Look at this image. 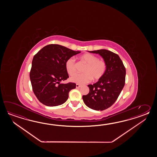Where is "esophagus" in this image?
I'll list each match as a JSON object with an SVG mask.
<instances>
[{
    "label": "esophagus",
    "instance_id": "obj_1",
    "mask_svg": "<svg viewBox=\"0 0 157 157\" xmlns=\"http://www.w3.org/2000/svg\"><path fill=\"white\" fill-rule=\"evenodd\" d=\"M76 88H79L81 87V85H78V84H76Z\"/></svg>",
    "mask_w": 157,
    "mask_h": 157
}]
</instances>
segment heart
I'll return each instance as SVG.
<instances>
[{
  "label": "heart",
  "instance_id": "b5f03b06",
  "mask_svg": "<svg viewBox=\"0 0 157 157\" xmlns=\"http://www.w3.org/2000/svg\"><path fill=\"white\" fill-rule=\"evenodd\" d=\"M80 59L87 64L86 67L83 70L84 74H76L71 78L72 82L84 84L90 82L92 78L94 81H97L103 77L107 68V63L104 60L99 59L96 56L89 53L81 56ZM65 67L70 76H73L76 74V64L74 58L71 57L66 60Z\"/></svg>",
  "mask_w": 157,
  "mask_h": 157
}]
</instances>
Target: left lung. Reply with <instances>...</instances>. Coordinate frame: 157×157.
Here are the masks:
<instances>
[{
  "label": "left lung",
  "mask_w": 157,
  "mask_h": 157,
  "mask_svg": "<svg viewBox=\"0 0 157 157\" xmlns=\"http://www.w3.org/2000/svg\"><path fill=\"white\" fill-rule=\"evenodd\" d=\"M99 54L107 65L103 77L93 85H88L89 93L82 96L87 107L96 110H103L111 107L119 97L125 83L126 68L117 54L105 49L89 51Z\"/></svg>",
  "instance_id": "obj_1"
}]
</instances>
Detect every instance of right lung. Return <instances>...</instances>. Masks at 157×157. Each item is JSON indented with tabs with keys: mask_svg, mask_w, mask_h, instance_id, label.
Masks as SVG:
<instances>
[{
	"mask_svg": "<svg viewBox=\"0 0 157 157\" xmlns=\"http://www.w3.org/2000/svg\"><path fill=\"white\" fill-rule=\"evenodd\" d=\"M80 52L58 44H49L34 56L30 80L33 93L41 103L54 107L66 101L76 83H60L69 77L65 64L68 59Z\"/></svg>",
	"mask_w": 157,
	"mask_h": 157,
	"instance_id": "obj_1",
	"label": "right lung"
}]
</instances>
